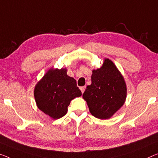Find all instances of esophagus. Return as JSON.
I'll return each instance as SVG.
<instances>
[{
	"mask_svg": "<svg viewBox=\"0 0 158 158\" xmlns=\"http://www.w3.org/2000/svg\"><path fill=\"white\" fill-rule=\"evenodd\" d=\"M85 89H86V86H81V87H80V89H81L82 94H83V93L84 92V91H85Z\"/></svg>",
	"mask_w": 158,
	"mask_h": 158,
	"instance_id": "obj_1",
	"label": "esophagus"
}]
</instances>
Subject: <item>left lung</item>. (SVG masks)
<instances>
[{
  "mask_svg": "<svg viewBox=\"0 0 158 158\" xmlns=\"http://www.w3.org/2000/svg\"><path fill=\"white\" fill-rule=\"evenodd\" d=\"M126 84L116 65L105 59L102 67L94 69L91 84L83 94L89 111L99 119L110 118L126 102Z\"/></svg>",
  "mask_w": 158,
  "mask_h": 158,
  "instance_id": "left-lung-1",
  "label": "left lung"
}]
</instances>
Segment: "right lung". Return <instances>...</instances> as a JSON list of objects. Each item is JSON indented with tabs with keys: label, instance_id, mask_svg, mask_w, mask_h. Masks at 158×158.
<instances>
[{
	"label": "right lung",
	"instance_id": "add662e5",
	"mask_svg": "<svg viewBox=\"0 0 158 158\" xmlns=\"http://www.w3.org/2000/svg\"><path fill=\"white\" fill-rule=\"evenodd\" d=\"M35 99L40 110L54 119L67 113V107L74 98L81 96L74 78L67 74V69H51L37 82Z\"/></svg>",
	"mask_w": 158,
	"mask_h": 158
}]
</instances>
